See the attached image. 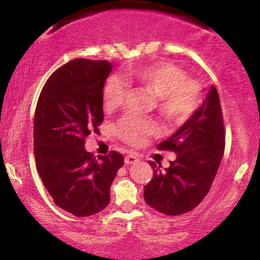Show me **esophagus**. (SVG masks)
I'll return each instance as SVG.
<instances>
[{"instance_id": "1", "label": "esophagus", "mask_w": 260, "mask_h": 260, "mask_svg": "<svg viewBox=\"0 0 260 260\" xmlns=\"http://www.w3.org/2000/svg\"><path fill=\"white\" fill-rule=\"evenodd\" d=\"M139 159L136 156V155H127L126 157H124V164L126 165H133V164L138 162Z\"/></svg>"}]
</instances>
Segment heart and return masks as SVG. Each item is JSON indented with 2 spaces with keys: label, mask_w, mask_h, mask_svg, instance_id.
I'll use <instances>...</instances> for the list:
<instances>
[{
  "label": "heart",
  "mask_w": 260,
  "mask_h": 260,
  "mask_svg": "<svg viewBox=\"0 0 260 260\" xmlns=\"http://www.w3.org/2000/svg\"><path fill=\"white\" fill-rule=\"evenodd\" d=\"M124 79L128 83L145 86L156 95L157 109L161 115L174 123L187 121L201 104V84L196 79L187 78L186 72L174 63L156 62L128 70L124 73ZM128 85L121 77H110L104 86V107L107 111L118 109L126 99ZM116 129L127 144L139 145L145 137L157 133L159 127L153 120L127 115L118 121Z\"/></svg>",
  "instance_id": "b5f03b06"
}]
</instances>
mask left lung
<instances>
[{"label":"left lung","mask_w":260,"mask_h":260,"mask_svg":"<svg viewBox=\"0 0 260 260\" xmlns=\"http://www.w3.org/2000/svg\"><path fill=\"white\" fill-rule=\"evenodd\" d=\"M156 147L175 151L177 157L164 172L154 161L149 162L153 178L144 187L145 203L165 215L193 210L210 190L225 150V128L215 86L211 85L207 99L189 120Z\"/></svg>","instance_id":"8db88e82"}]
</instances>
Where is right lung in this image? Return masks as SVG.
I'll return each instance as SVG.
<instances>
[{
	"mask_svg": "<svg viewBox=\"0 0 260 260\" xmlns=\"http://www.w3.org/2000/svg\"><path fill=\"white\" fill-rule=\"evenodd\" d=\"M109 61L77 58L45 83L34 117L37 170L55 204L76 216L99 213L110 203V187L123 156L117 151L95 157L85 138L104 121L103 89Z\"/></svg>",
	"mask_w": 260,
	"mask_h": 260,
	"instance_id": "add662e5",
	"label": "right lung"
}]
</instances>
